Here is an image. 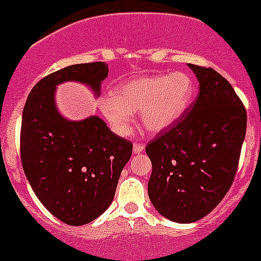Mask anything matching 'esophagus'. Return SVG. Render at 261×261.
<instances>
[{
  "label": "esophagus",
  "mask_w": 261,
  "mask_h": 261,
  "mask_svg": "<svg viewBox=\"0 0 261 261\" xmlns=\"http://www.w3.org/2000/svg\"><path fill=\"white\" fill-rule=\"evenodd\" d=\"M133 151L135 154H139V153H141V151H144V144H139V143L134 144Z\"/></svg>",
  "instance_id": "34e87169"
}]
</instances>
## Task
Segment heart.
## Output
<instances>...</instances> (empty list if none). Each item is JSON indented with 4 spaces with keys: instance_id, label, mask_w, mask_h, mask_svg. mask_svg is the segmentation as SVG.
<instances>
[{
    "instance_id": "b5f03b06",
    "label": "heart",
    "mask_w": 261,
    "mask_h": 261,
    "mask_svg": "<svg viewBox=\"0 0 261 261\" xmlns=\"http://www.w3.org/2000/svg\"><path fill=\"white\" fill-rule=\"evenodd\" d=\"M195 85L184 72L130 80L105 98L100 110L111 127L126 135L131 113L141 111V123L153 133L164 130L187 110Z\"/></svg>"
}]
</instances>
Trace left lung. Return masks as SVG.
Returning a JSON list of instances; mask_svg holds the SVG:
<instances>
[{
	"label": "left lung",
	"mask_w": 261,
	"mask_h": 261,
	"mask_svg": "<svg viewBox=\"0 0 261 261\" xmlns=\"http://www.w3.org/2000/svg\"><path fill=\"white\" fill-rule=\"evenodd\" d=\"M200 92L189 110L146 145L149 199L169 221L191 223L211 213L236 176L246 134L245 106L212 67L189 63Z\"/></svg>",
	"instance_id": "1"
}]
</instances>
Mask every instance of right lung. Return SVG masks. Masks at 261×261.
<instances>
[{
  "label": "right lung",
  "instance_id": "1",
  "mask_svg": "<svg viewBox=\"0 0 261 261\" xmlns=\"http://www.w3.org/2000/svg\"><path fill=\"white\" fill-rule=\"evenodd\" d=\"M107 75L105 62L58 70L34 85L22 111L20 156L25 176L45 209L70 226L89 223L111 205L133 143L113 134L97 116L63 118L56 108V85L79 82L99 95Z\"/></svg>",
  "mask_w": 261,
  "mask_h": 261
}]
</instances>
